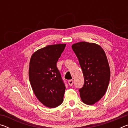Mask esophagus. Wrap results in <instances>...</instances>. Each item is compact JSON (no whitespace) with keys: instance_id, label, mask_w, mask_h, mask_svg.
<instances>
[{"instance_id":"1","label":"esophagus","mask_w":128,"mask_h":128,"mask_svg":"<svg viewBox=\"0 0 128 128\" xmlns=\"http://www.w3.org/2000/svg\"><path fill=\"white\" fill-rule=\"evenodd\" d=\"M68 84L70 86H72L73 84V80H70L68 81Z\"/></svg>"}]
</instances>
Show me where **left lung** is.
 Listing matches in <instances>:
<instances>
[{"mask_svg":"<svg viewBox=\"0 0 128 128\" xmlns=\"http://www.w3.org/2000/svg\"><path fill=\"white\" fill-rule=\"evenodd\" d=\"M78 59L84 78V86L79 89L81 100L94 104L102 98L110 80V66L104 51L94 43L81 42L72 46Z\"/></svg>","mask_w":128,"mask_h":128,"instance_id":"1","label":"left lung"}]
</instances>
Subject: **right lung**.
Returning a JSON list of instances; mask_svg holds the SVG:
<instances>
[{"mask_svg":"<svg viewBox=\"0 0 128 128\" xmlns=\"http://www.w3.org/2000/svg\"><path fill=\"white\" fill-rule=\"evenodd\" d=\"M66 44L48 45L35 52L30 59L29 77L33 92L43 105L55 108L63 102L66 86L56 62Z\"/></svg>","mask_w":128,"mask_h":128,"instance_id":"1","label":"right lung"}]
</instances>
